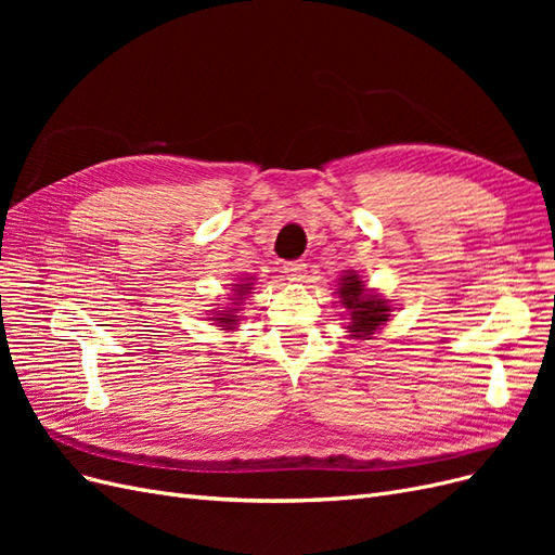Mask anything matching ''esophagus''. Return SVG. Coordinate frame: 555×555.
I'll use <instances>...</instances> for the list:
<instances>
[{"mask_svg":"<svg viewBox=\"0 0 555 555\" xmlns=\"http://www.w3.org/2000/svg\"><path fill=\"white\" fill-rule=\"evenodd\" d=\"M282 273L287 275L292 282H304L306 280V263L304 261H287L282 266Z\"/></svg>","mask_w":555,"mask_h":555,"instance_id":"obj_1","label":"esophagus"}]
</instances>
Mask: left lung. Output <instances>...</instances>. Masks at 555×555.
I'll return each instance as SVG.
<instances>
[{
    "label": "left lung",
    "instance_id": "1",
    "mask_svg": "<svg viewBox=\"0 0 555 555\" xmlns=\"http://www.w3.org/2000/svg\"><path fill=\"white\" fill-rule=\"evenodd\" d=\"M340 294V304L349 314V333L351 338L357 340H371L373 333L379 331L391 317V306L389 300L367 292L357 271H347L340 282H338V292Z\"/></svg>",
    "mask_w": 555,
    "mask_h": 555
}]
</instances>
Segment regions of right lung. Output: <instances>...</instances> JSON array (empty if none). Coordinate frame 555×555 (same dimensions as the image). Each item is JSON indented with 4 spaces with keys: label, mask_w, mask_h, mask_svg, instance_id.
Here are the masks:
<instances>
[{
    "label": "right lung",
    "mask_w": 555,
    "mask_h": 555,
    "mask_svg": "<svg viewBox=\"0 0 555 555\" xmlns=\"http://www.w3.org/2000/svg\"><path fill=\"white\" fill-rule=\"evenodd\" d=\"M251 284H255V280L251 278H245V280H241V284H231L233 287V296H231V300H233V306H227V308H222V310H212V317H208L210 322H217L222 326V331H229V328H236V324H238V306L243 304L245 300V296L247 294H251Z\"/></svg>",
    "instance_id": "obj_1"
}]
</instances>
